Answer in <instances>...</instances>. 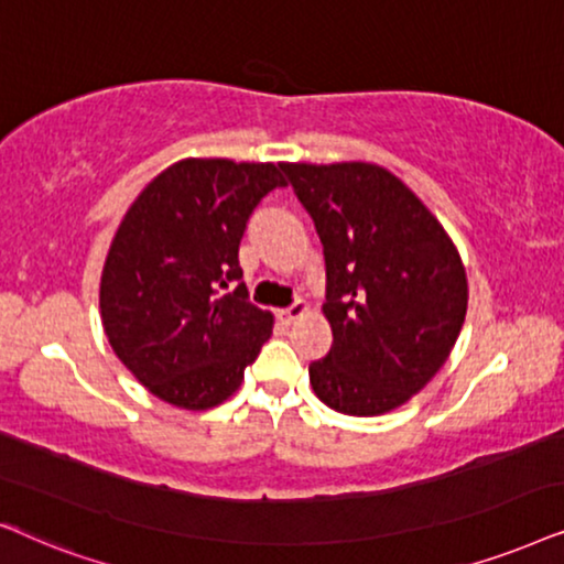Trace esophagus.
Masks as SVG:
<instances>
[{"label": "esophagus", "instance_id": "1", "mask_svg": "<svg viewBox=\"0 0 564 564\" xmlns=\"http://www.w3.org/2000/svg\"><path fill=\"white\" fill-rule=\"evenodd\" d=\"M306 312H310V306H306L304 299H296V302L291 304V306H286V310H281V312H278V317H281L283 322H286V325H291V322L302 319Z\"/></svg>", "mask_w": 564, "mask_h": 564}]
</instances>
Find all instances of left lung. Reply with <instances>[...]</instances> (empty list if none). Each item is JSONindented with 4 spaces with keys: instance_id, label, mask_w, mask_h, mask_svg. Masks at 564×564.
<instances>
[{
    "instance_id": "left-lung-1",
    "label": "left lung",
    "mask_w": 564,
    "mask_h": 564,
    "mask_svg": "<svg viewBox=\"0 0 564 564\" xmlns=\"http://www.w3.org/2000/svg\"><path fill=\"white\" fill-rule=\"evenodd\" d=\"M325 252L333 348L314 394L343 415L400 408L446 364L467 314V273L423 200L369 162H283Z\"/></svg>"
}]
</instances>
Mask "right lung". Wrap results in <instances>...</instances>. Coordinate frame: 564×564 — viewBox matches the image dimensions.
Returning <instances> with one entry per match:
<instances>
[{"mask_svg": "<svg viewBox=\"0 0 564 564\" xmlns=\"http://www.w3.org/2000/svg\"><path fill=\"white\" fill-rule=\"evenodd\" d=\"M286 185L273 162L180 160L133 200L100 278L110 348L160 400L208 410L229 400L273 333L250 304L239 242L270 191Z\"/></svg>", "mask_w": 564, "mask_h": 564, "instance_id": "add662e5", "label": "right lung"}]
</instances>
